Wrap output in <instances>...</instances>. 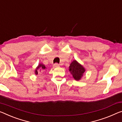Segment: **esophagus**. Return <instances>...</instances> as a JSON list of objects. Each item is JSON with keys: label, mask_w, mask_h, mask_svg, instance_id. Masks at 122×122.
Listing matches in <instances>:
<instances>
[{"label": "esophagus", "mask_w": 122, "mask_h": 122, "mask_svg": "<svg viewBox=\"0 0 122 122\" xmlns=\"http://www.w3.org/2000/svg\"><path fill=\"white\" fill-rule=\"evenodd\" d=\"M53 67L54 68H57V67H59V65L57 64V63H55V64L53 65Z\"/></svg>", "instance_id": "obj_1"}]
</instances>
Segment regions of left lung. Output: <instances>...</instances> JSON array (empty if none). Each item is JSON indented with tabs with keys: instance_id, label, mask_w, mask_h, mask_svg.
Returning <instances> with one entry per match:
<instances>
[{
	"instance_id": "left-lung-1",
	"label": "left lung",
	"mask_w": 122,
	"mask_h": 122,
	"mask_svg": "<svg viewBox=\"0 0 122 122\" xmlns=\"http://www.w3.org/2000/svg\"><path fill=\"white\" fill-rule=\"evenodd\" d=\"M69 71L72 75L75 80L79 81L81 80L85 72L86 69L84 66L79 63L76 60H73L71 62L69 67Z\"/></svg>"
}]
</instances>
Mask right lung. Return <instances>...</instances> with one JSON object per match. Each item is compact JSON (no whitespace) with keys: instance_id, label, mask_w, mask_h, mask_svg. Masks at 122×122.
I'll return each mask as SVG.
<instances>
[{"instance_id":"right-lung-1","label":"right lung","mask_w":122,"mask_h":122,"mask_svg":"<svg viewBox=\"0 0 122 122\" xmlns=\"http://www.w3.org/2000/svg\"><path fill=\"white\" fill-rule=\"evenodd\" d=\"M46 68V67L45 66V65H43V63H40V64H38V66L36 67V68L35 69V74L36 75H37L38 73V71H41L44 70V69H45Z\"/></svg>"}]
</instances>
